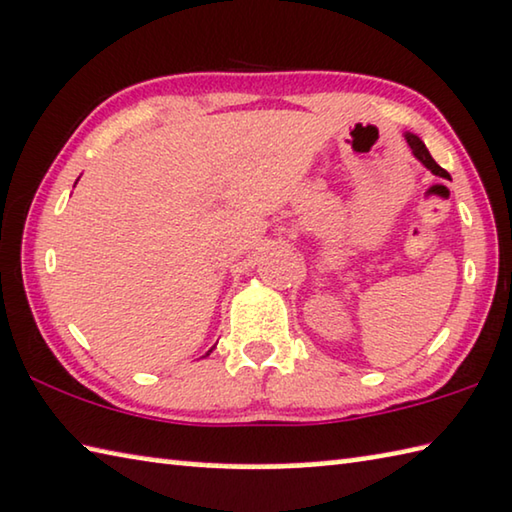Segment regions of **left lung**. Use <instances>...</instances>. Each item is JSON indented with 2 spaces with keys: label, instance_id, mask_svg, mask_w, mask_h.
I'll return each instance as SVG.
<instances>
[{
  "label": "left lung",
  "instance_id": "obj_1",
  "mask_svg": "<svg viewBox=\"0 0 512 512\" xmlns=\"http://www.w3.org/2000/svg\"><path fill=\"white\" fill-rule=\"evenodd\" d=\"M405 141H408V145L412 148V154H415V157H417V159L421 161V164H424L428 170H431V173L440 175V177H449V173H446V170H444L442 166L435 164V159L431 157V152L426 150V145L421 143L419 136H415V134H405Z\"/></svg>",
  "mask_w": 512,
  "mask_h": 512
}]
</instances>
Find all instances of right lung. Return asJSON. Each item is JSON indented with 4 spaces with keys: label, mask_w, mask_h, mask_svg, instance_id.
Segmentation results:
<instances>
[{
    "label": "right lung",
    "mask_w": 512,
    "mask_h": 512,
    "mask_svg": "<svg viewBox=\"0 0 512 512\" xmlns=\"http://www.w3.org/2000/svg\"><path fill=\"white\" fill-rule=\"evenodd\" d=\"M209 353H212V351H209ZM209 353H207V355H209Z\"/></svg>",
    "instance_id": "obj_1"
}]
</instances>
